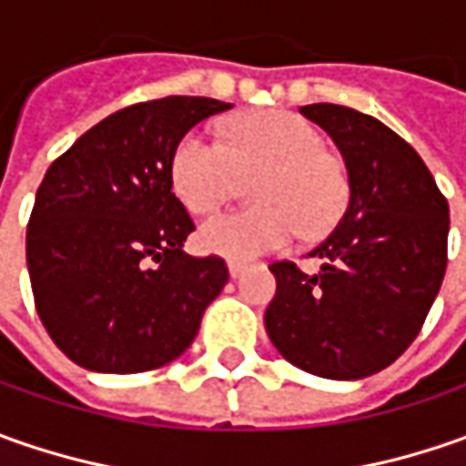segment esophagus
Instances as JSON below:
<instances>
[{"mask_svg": "<svg viewBox=\"0 0 466 466\" xmlns=\"http://www.w3.org/2000/svg\"><path fill=\"white\" fill-rule=\"evenodd\" d=\"M228 272H230V278H241L243 272H246V264H241V261H228Z\"/></svg>", "mask_w": 466, "mask_h": 466, "instance_id": "1", "label": "esophagus"}]
</instances>
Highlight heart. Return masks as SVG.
<instances>
[{
  "label": "heart",
  "instance_id": "1",
  "mask_svg": "<svg viewBox=\"0 0 466 466\" xmlns=\"http://www.w3.org/2000/svg\"><path fill=\"white\" fill-rule=\"evenodd\" d=\"M170 187L194 215H209L236 191L238 176H254L248 209L207 220L199 243L209 254L248 261L278 251L296 236L319 238L345 215L350 176L324 147L311 121L290 111H251L228 121L218 142L199 129L170 153Z\"/></svg>",
  "mask_w": 466,
  "mask_h": 466
}]
</instances>
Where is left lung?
<instances>
[{
  "label": "left lung",
  "instance_id": "1",
  "mask_svg": "<svg viewBox=\"0 0 466 466\" xmlns=\"http://www.w3.org/2000/svg\"><path fill=\"white\" fill-rule=\"evenodd\" d=\"M300 114L345 157L350 202L309 257L272 261L278 293L264 327L285 360L324 379H366L391 366L422 329L446 272L449 202L422 157L379 118L313 103Z\"/></svg>",
  "mask_w": 466,
  "mask_h": 466
}]
</instances>
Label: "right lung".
<instances>
[{"instance_id":"1","label":"right lung","mask_w":466,"mask_h":466,"mask_svg":"<svg viewBox=\"0 0 466 466\" xmlns=\"http://www.w3.org/2000/svg\"><path fill=\"white\" fill-rule=\"evenodd\" d=\"M228 108L194 96L127 106L46 170L27 220V272L48 337L77 366L153 370L194 342L228 267L181 251L194 223L170 191V153Z\"/></svg>"}]
</instances>
